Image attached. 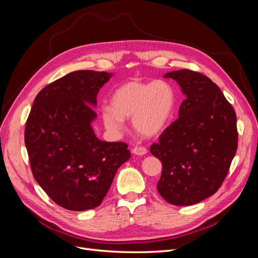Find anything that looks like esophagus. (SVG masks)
I'll list each match as a JSON object with an SVG mask.
<instances>
[{
  "mask_svg": "<svg viewBox=\"0 0 258 258\" xmlns=\"http://www.w3.org/2000/svg\"><path fill=\"white\" fill-rule=\"evenodd\" d=\"M132 153H134L135 155L142 156V155H145L147 153V150H146V147H144V146H135L134 148H132Z\"/></svg>",
  "mask_w": 258,
  "mask_h": 258,
  "instance_id": "1",
  "label": "esophagus"
}]
</instances>
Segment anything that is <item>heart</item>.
<instances>
[{
	"instance_id": "obj_1",
	"label": "heart",
	"mask_w": 258,
	"mask_h": 258,
	"mask_svg": "<svg viewBox=\"0 0 258 258\" xmlns=\"http://www.w3.org/2000/svg\"><path fill=\"white\" fill-rule=\"evenodd\" d=\"M111 107L102 110L106 128L120 131L123 119L132 117L140 136L152 138L166 128L175 106L172 88L165 82L131 81L121 84L111 96Z\"/></svg>"
}]
</instances>
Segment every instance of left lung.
Listing matches in <instances>:
<instances>
[{"mask_svg":"<svg viewBox=\"0 0 258 258\" xmlns=\"http://www.w3.org/2000/svg\"><path fill=\"white\" fill-rule=\"evenodd\" d=\"M186 96L178 118L162 131L151 153L162 163L157 189L175 206H191L222 186L238 148L237 116L218 86L191 70L167 73Z\"/></svg>","mask_w":258,"mask_h":258,"instance_id":"1","label":"left lung"}]
</instances>
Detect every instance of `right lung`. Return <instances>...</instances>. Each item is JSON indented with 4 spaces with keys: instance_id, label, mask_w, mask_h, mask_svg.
<instances>
[{
    "instance_id": "add662e5",
    "label": "right lung",
    "mask_w": 258,
    "mask_h": 258,
    "mask_svg": "<svg viewBox=\"0 0 258 258\" xmlns=\"http://www.w3.org/2000/svg\"><path fill=\"white\" fill-rule=\"evenodd\" d=\"M112 74L75 71L44 87L26 122L31 171L48 197L62 208H97L116 171L131 154L124 142L99 140L91 128L97 95Z\"/></svg>"
}]
</instances>
